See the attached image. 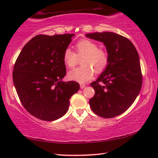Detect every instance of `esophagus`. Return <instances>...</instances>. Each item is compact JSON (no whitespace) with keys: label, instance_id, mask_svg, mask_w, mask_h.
<instances>
[{"label":"esophagus","instance_id":"34e87169","mask_svg":"<svg viewBox=\"0 0 158 158\" xmlns=\"http://www.w3.org/2000/svg\"><path fill=\"white\" fill-rule=\"evenodd\" d=\"M85 84H81V85H80V88H81V89H83L84 88H85Z\"/></svg>","mask_w":158,"mask_h":158}]
</instances>
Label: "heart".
<instances>
[{"instance_id": "obj_1", "label": "heart", "mask_w": 158, "mask_h": 158, "mask_svg": "<svg viewBox=\"0 0 158 158\" xmlns=\"http://www.w3.org/2000/svg\"><path fill=\"white\" fill-rule=\"evenodd\" d=\"M75 52L67 48L63 52V61L69 68H73L81 60V68L70 71L68 74L69 80L85 83L94 77V70L101 73L106 68L109 62V56L104 49L98 48V45L94 41L82 40L75 46Z\"/></svg>"}]
</instances>
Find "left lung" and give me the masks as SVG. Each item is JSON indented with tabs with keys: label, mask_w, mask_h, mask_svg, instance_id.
<instances>
[{
	"label": "left lung",
	"mask_w": 158,
	"mask_h": 158,
	"mask_svg": "<svg viewBox=\"0 0 158 158\" xmlns=\"http://www.w3.org/2000/svg\"><path fill=\"white\" fill-rule=\"evenodd\" d=\"M87 37L103 42L109 62L96 81L90 83L95 95L90 109L103 118H113L126 111L139 95L142 75L138 52L130 40L114 32L87 34Z\"/></svg>",
	"instance_id": "8db88e82"
}]
</instances>
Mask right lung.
<instances>
[{
  "mask_svg": "<svg viewBox=\"0 0 158 158\" xmlns=\"http://www.w3.org/2000/svg\"><path fill=\"white\" fill-rule=\"evenodd\" d=\"M75 34H40L29 41L14 67L13 81L26 110L43 121H55L68 111L70 98L79 90L66 75L63 52Z\"/></svg>",
  "mask_w": 158,
  "mask_h": 158,
  "instance_id": "obj_1",
  "label": "right lung"
}]
</instances>
